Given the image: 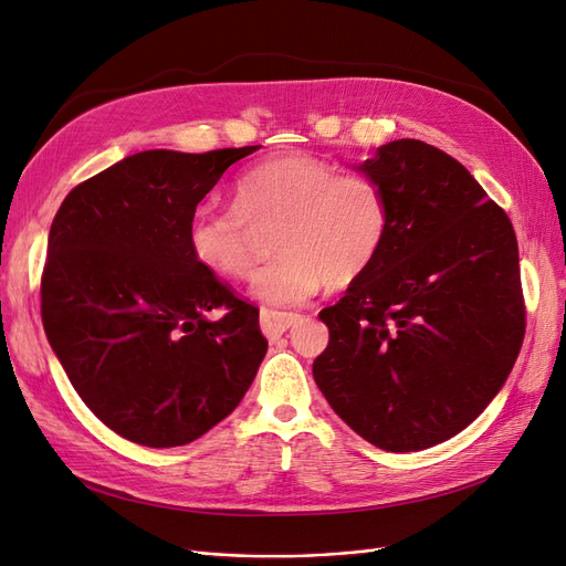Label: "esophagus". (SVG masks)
<instances>
[{
	"label": "esophagus",
	"mask_w": 566,
	"mask_h": 566,
	"mask_svg": "<svg viewBox=\"0 0 566 566\" xmlns=\"http://www.w3.org/2000/svg\"><path fill=\"white\" fill-rule=\"evenodd\" d=\"M300 321V314H287V312H273V310H262L260 314V325H262V333L271 339L281 337L287 328H293V325Z\"/></svg>",
	"instance_id": "esophagus-1"
}]
</instances>
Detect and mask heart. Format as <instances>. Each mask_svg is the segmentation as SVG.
<instances>
[{
	"mask_svg": "<svg viewBox=\"0 0 566 566\" xmlns=\"http://www.w3.org/2000/svg\"><path fill=\"white\" fill-rule=\"evenodd\" d=\"M252 224L281 221L276 256L254 273L250 295L271 306L310 300L325 283L345 290L378 262L389 233V198L364 175H339L306 153L264 160L238 179L235 205H205L188 221V250L219 279L243 281L254 266Z\"/></svg>",
	"mask_w": 566,
	"mask_h": 566,
	"instance_id": "obj_1",
	"label": "heart"
}]
</instances>
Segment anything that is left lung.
I'll return each mask as SVG.
<instances>
[{
    "label": "left lung",
    "mask_w": 566,
    "mask_h": 566,
    "mask_svg": "<svg viewBox=\"0 0 566 566\" xmlns=\"http://www.w3.org/2000/svg\"><path fill=\"white\" fill-rule=\"evenodd\" d=\"M389 198L378 262L318 318L314 380L373 447L455 437L505 385L524 339L520 250L507 214L447 153L416 139L356 167Z\"/></svg>",
    "instance_id": "obj_1"
}]
</instances>
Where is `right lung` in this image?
Segmentation results:
<instances>
[{"label": "right lung", "instance_id": "add662e5", "mask_svg": "<svg viewBox=\"0 0 566 566\" xmlns=\"http://www.w3.org/2000/svg\"><path fill=\"white\" fill-rule=\"evenodd\" d=\"M256 148L134 153L75 186L51 224L49 345L92 413L142 447H184L212 430L266 354L260 310L188 250L198 202ZM214 308L226 316L210 319Z\"/></svg>", "mask_w": 566, "mask_h": 566}]
</instances>
